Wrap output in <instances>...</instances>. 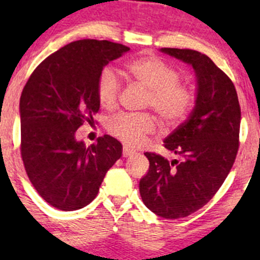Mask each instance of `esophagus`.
I'll return each mask as SVG.
<instances>
[{
    "instance_id": "34e87169",
    "label": "esophagus",
    "mask_w": 260,
    "mask_h": 260,
    "mask_svg": "<svg viewBox=\"0 0 260 260\" xmlns=\"http://www.w3.org/2000/svg\"><path fill=\"white\" fill-rule=\"evenodd\" d=\"M133 153H135V152H133L131 148H128V147H125V146L123 147V152H122L123 157H129V156H132Z\"/></svg>"
}]
</instances>
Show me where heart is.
I'll list each match as a JSON object with an SVG mask.
<instances>
[{"label":"heart","instance_id":"1","mask_svg":"<svg viewBox=\"0 0 260 260\" xmlns=\"http://www.w3.org/2000/svg\"><path fill=\"white\" fill-rule=\"evenodd\" d=\"M127 72L148 89L145 107L152 108L166 127H175L186 119L195 104V91L180 83L181 73L156 55H146L127 64ZM122 81L113 68L101 70L95 83V94L104 109L118 103ZM156 119L148 113H119L107 122V131L120 142L136 147L156 129Z\"/></svg>","mask_w":260,"mask_h":260}]
</instances>
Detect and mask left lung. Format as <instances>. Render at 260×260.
Returning <instances> with one entry per match:
<instances>
[{"mask_svg":"<svg viewBox=\"0 0 260 260\" xmlns=\"http://www.w3.org/2000/svg\"><path fill=\"white\" fill-rule=\"evenodd\" d=\"M162 51L192 65L198 98L188 119L165 140L176 158L145 153L149 169L140 193L152 212L180 219L205 206L229 175L239 149L242 114L234 84L210 57L190 49Z\"/></svg>","mask_w":260,"mask_h":260,"instance_id":"8db88e82","label":"left lung"}]
</instances>
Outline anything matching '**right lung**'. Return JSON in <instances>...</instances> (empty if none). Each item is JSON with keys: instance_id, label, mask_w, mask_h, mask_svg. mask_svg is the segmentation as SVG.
Here are the masks:
<instances>
[{"instance_id": "obj_1", "label": "right lung", "mask_w": 260, "mask_h": 260, "mask_svg": "<svg viewBox=\"0 0 260 260\" xmlns=\"http://www.w3.org/2000/svg\"><path fill=\"white\" fill-rule=\"evenodd\" d=\"M129 48L108 40L73 41L49 55L28 78L20 98L21 157L28 180L54 208L73 211L95 199L107 171L122 156L106 135L85 147L75 140L99 111L101 70Z\"/></svg>"}]
</instances>
